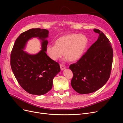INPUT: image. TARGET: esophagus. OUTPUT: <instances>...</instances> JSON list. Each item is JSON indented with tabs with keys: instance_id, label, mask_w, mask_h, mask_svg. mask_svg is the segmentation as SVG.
<instances>
[{
	"instance_id": "34e87169",
	"label": "esophagus",
	"mask_w": 123,
	"mask_h": 123,
	"mask_svg": "<svg viewBox=\"0 0 123 123\" xmlns=\"http://www.w3.org/2000/svg\"><path fill=\"white\" fill-rule=\"evenodd\" d=\"M60 68H61V70H62L66 68L65 66H64V65H63V64H60Z\"/></svg>"
}]
</instances>
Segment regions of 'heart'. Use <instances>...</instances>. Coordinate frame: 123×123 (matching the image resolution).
<instances>
[{
  "label": "heart",
  "mask_w": 123,
  "mask_h": 123,
  "mask_svg": "<svg viewBox=\"0 0 123 123\" xmlns=\"http://www.w3.org/2000/svg\"><path fill=\"white\" fill-rule=\"evenodd\" d=\"M88 44V39L83 34H70L63 36L55 41L54 45L46 47L48 56L53 61H56L63 55L66 59L76 61L82 56Z\"/></svg>",
  "instance_id": "1"
}]
</instances>
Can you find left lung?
<instances>
[{"instance_id":"8db88e82","label":"left lung","mask_w":123,"mask_h":123,"mask_svg":"<svg viewBox=\"0 0 123 123\" xmlns=\"http://www.w3.org/2000/svg\"><path fill=\"white\" fill-rule=\"evenodd\" d=\"M98 38L76 62L69 66L73 72L71 84L80 94L92 93L102 87L109 80L113 64V50L103 31L94 29Z\"/></svg>"}]
</instances>
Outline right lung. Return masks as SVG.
Instances as JSON below:
<instances>
[{
	"label": "right lung",
	"mask_w": 123,
	"mask_h": 123,
	"mask_svg": "<svg viewBox=\"0 0 123 123\" xmlns=\"http://www.w3.org/2000/svg\"><path fill=\"white\" fill-rule=\"evenodd\" d=\"M49 31L37 28L23 32L16 39L10 54V66L15 78L25 92L34 95H43L51 89L53 80L60 72L58 62L51 60L46 53L48 42L45 39ZM32 37L42 40V50L36 55L23 51L26 42Z\"/></svg>",
	"instance_id": "obj_1"
}]
</instances>
